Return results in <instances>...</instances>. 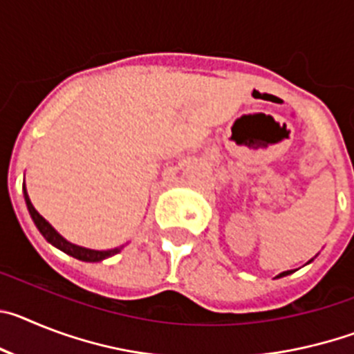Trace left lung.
I'll list each match as a JSON object with an SVG mask.
<instances>
[{
  "label": "left lung",
  "mask_w": 354,
  "mask_h": 354,
  "mask_svg": "<svg viewBox=\"0 0 354 354\" xmlns=\"http://www.w3.org/2000/svg\"><path fill=\"white\" fill-rule=\"evenodd\" d=\"M289 273H290V271H283V273H280L278 277H286V274H289Z\"/></svg>",
  "instance_id": "obj_1"
}]
</instances>
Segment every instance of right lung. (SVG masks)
Masks as SVG:
<instances>
[{
  "instance_id": "obj_1",
  "label": "right lung",
  "mask_w": 354,
  "mask_h": 354,
  "mask_svg": "<svg viewBox=\"0 0 354 354\" xmlns=\"http://www.w3.org/2000/svg\"><path fill=\"white\" fill-rule=\"evenodd\" d=\"M24 200H26L28 211H30L31 218H33V221H35V225H37V228H39V230H40V234H42V236L46 237V239H48L53 246H56V248H60L62 252L68 253V255H72V257H74V259H80V261H86V262H99V261H102V259L111 257V255H115V253L120 252V248L106 250V252H97V250L81 248V246L72 245V243L65 241L64 237L60 236V234L56 232L55 228H53L51 225H49L48 221L44 220L42 216H40L39 212L35 211V207L31 205L30 196H28V193H26V187H24Z\"/></svg>"
}]
</instances>
